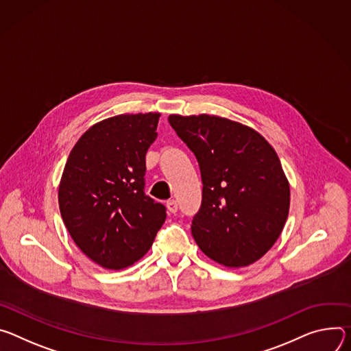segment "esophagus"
Masks as SVG:
<instances>
[{"instance_id":"1","label":"esophagus","mask_w":351,"mask_h":351,"mask_svg":"<svg viewBox=\"0 0 351 351\" xmlns=\"http://www.w3.org/2000/svg\"><path fill=\"white\" fill-rule=\"evenodd\" d=\"M166 206H167V210H169L170 213H176V212L178 210V205H177V202H176L174 199H171V201H167Z\"/></svg>"}]
</instances>
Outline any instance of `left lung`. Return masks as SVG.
<instances>
[{"label":"left lung","instance_id":"8db88e82","mask_svg":"<svg viewBox=\"0 0 351 351\" xmlns=\"http://www.w3.org/2000/svg\"><path fill=\"white\" fill-rule=\"evenodd\" d=\"M169 123L201 170L193 240L227 267L256 262L282 234L290 208L289 181L275 149L252 128L216 115L173 114Z\"/></svg>","mask_w":351,"mask_h":351}]
</instances>
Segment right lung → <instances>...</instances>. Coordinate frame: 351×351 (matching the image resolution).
<instances>
[{"label":"right lung","instance_id":"1","mask_svg":"<svg viewBox=\"0 0 351 351\" xmlns=\"http://www.w3.org/2000/svg\"><path fill=\"white\" fill-rule=\"evenodd\" d=\"M159 112L121 114L90 127L72 147L58 188L75 244L106 269H124L152 247L166 206L145 193V156Z\"/></svg>","mask_w":351,"mask_h":351}]
</instances>
